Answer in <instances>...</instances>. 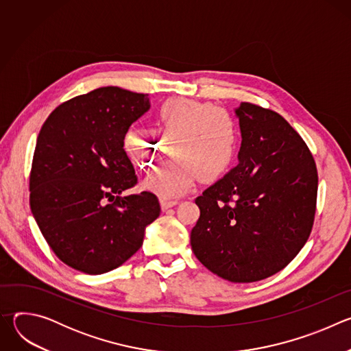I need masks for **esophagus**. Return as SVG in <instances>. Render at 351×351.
Listing matches in <instances>:
<instances>
[{"label": "esophagus", "mask_w": 351, "mask_h": 351, "mask_svg": "<svg viewBox=\"0 0 351 351\" xmlns=\"http://www.w3.org/2000/svg\"><path fill=\"white\" fill-rule=\"evenodd\" d=\"M160 204H161V208L165 211L168 208H172L178 204V199H167V198H161L160 199Z\"/></svg>", "instance_id": "34e87169"}]
</instances>
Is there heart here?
Returning <instances> with one entry per match:
<instances>
[{
    "label": "heart",
    "mask_w": 351,
    "mask_h": 351,
    "mask_svg": "<svg viewBox=\"0 0 351 351\" xmlns=\"http://www.w3.org/2000/svg\"><path fill=\"white\" fill-rule=\"evenodd\" d=\"M152 130L129 128L123 136V149L141 171L153 169L171 144L175 157L149 175L144 184L162 197L186 193L195 176L213 180L225 173L239 149V123L229 111L208 103L171 98L153 114Z\"/></svg>",
    "instance_id": "b5f03b06"
}]
</instances>
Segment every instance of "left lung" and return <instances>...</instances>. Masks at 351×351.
Instances as JSON below:
<instances>
[{"instance_id": "1", "label": "left lung", "mask_w": 351, "mask_h": 351, "mask_svg": "<svg viewBox=\"0 0 351 351\" xmlns=\"http://www.w3.org/2000/svg\"><path fill=\"white\" fill-rule=\"evenodd\" d=\"M236 115L239 164L195 198L190 243L211 272L248 283L283 269L306 244L318 173L307 144L278 112L241 103Z\"/></svg>"}]
</instances>
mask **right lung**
Listing matches in <instances>:
<instances>
[{
  "mask_svg": "<svg viewBox=\"0 0 351 351\" xmlns=\"http://www.w3.org/2000/svg\"><path fill=\"white\" fill-rule=\"evenodd\" d=\"M148 108V94L99 87L58 106L38 133L32 214L56 256L76 271L118 268L160 217L156 194H122L137 183L123 136Z\"/></svg>",
  "mask_w": 351,
  "mask_h": 351,
  "instance_id": "add662e5",
  "label": "right lung"
}]
</instances>
